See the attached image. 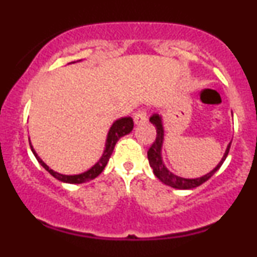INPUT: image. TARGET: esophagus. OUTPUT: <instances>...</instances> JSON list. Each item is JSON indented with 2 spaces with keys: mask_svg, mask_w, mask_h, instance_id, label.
Instances as JSON below:
<instances>
[{
  "mask_svg": "<svg viewBox=\"0 0 257 257\" xmlns=\"http://www.w3.org/2000/svg\"><path fill=\"white\" fill-rule=\"evenodd\" d=\"M147 119V114H146V111L145 110H140L138 111L137 113L134 114V123L137 125L139 124H143V123H145Z\"/></svg>",
  "mask_w": 257,
  "mask_h": 257,
  "instance_id": "34e87169",
  "label": "esophagus"
}]
</instances>
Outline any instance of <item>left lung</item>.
<instances>
[{"label":"left lung","instance_id":"1","mask_svg":"<svg viewBox=\"0 0 257 257\" xmlns=\"http://www.w3.org/2000/svg\"><path fill=\"white\" fill-rule=\"evenodd\" d=\"M150 122L155 125L156 132H157V137H156L155 143L152 144V146L150 147V150L147 151V158H149V163L153 169V174H155L157 178L161 180L163 184L173 188H178V190H191V188L198 187L202 184H204L205 181H208L211 176L214 175L217 170L220 169V167L222 166V163L225 162L229 152V147H231V143L227 145V149L225 153H223V157L221 158L220 163L211 170L210 173L205 174V175L200 176V178L196 179H185L181 176L175 175V174L170 172L168 168L164 166L163 158H162V147H163V141H164V128H163V120H162V116H159L158 113H155L150 118Z\"/></svg>","mask_w":257,"mask_h":257}]
</instances>
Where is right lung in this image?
Listing matches in <instances>:
<instances>
[{"mask_svg":"<svg viewBox=\"0 0 257 257\" xmlns=\"http://www.w3.org/2000/svg\"><path fill=\"white\" fill-rule=\"evenodd\" d=\"M72 64V63H71ZM134 128V122L131 117H122V118L114 120L113 124L111 125L110 131L107 133V138H106V143H105V150L102 152V156L100 157V159L94 164L90 169H88L87 172L77 174V175H64V174L57 173L54 170L51 169L46 163L38 157V155L36 153V151L34 150L32 147L31 143H30V147H31V151L35 155V157L38 161V163L42 166L44 169L47 170L52 176H54L55 179H58L59 181L61 182H66V184H83V182L90 181V180L95 179L96 176H99L100 174L102 173V170L105 169L106 164H107L108 159H110L112 152H113L114 145L117 144V141L119 140L120 138L124 137V135L129 134Z\"/></svg>","mask_w":257,"mask_h":257,"instance_id":"obj_1","label":"right lung"}]
</instances>
